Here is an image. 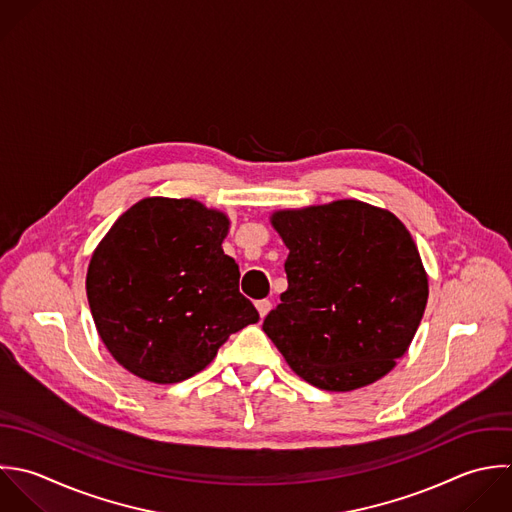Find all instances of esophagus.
Segmentation results:
<instances>
[{"mask_svg":"<svg viewBox=\"0 0 512 512\" xmlns=\"http://www.w3.org/2000/svg\"><path fill=\"white\" fill-rule=\"evenodd\" d=\"M255 307H257V311H259L261 319H265V315L271 311V301H269V299H261V301L255 303Z\"/></svg>","mask_w":512,"mask_h":512,"instance_id":"1","label":"esophagus"}]
</instances>
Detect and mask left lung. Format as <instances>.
Here are the masks:
<instances>
[{"mask_svg":"<svg viewBox=\"0 0 512 512\" xmlns=\"http://www.w3.org/2000/svg\"><path fill=\"white\" fill-rule=\"evenodd\" d=\"M287 291L263 331L307 383L353 391L385 377L409 349L429 283L407 227L389 211L343 199L279 211Z\"/></svg>","mask_w":512,"mask_h":512,"instance_id":"8db88e82","label":"left lung"}]
</instances>
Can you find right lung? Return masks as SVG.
Listing matches in <instances>:
<instances>
[{
  "label": "right lung",
  "instance_id": "add662e5",
  "mask_svg": "<svg viewBox=\"0 0 512 512\" xmlns=\"http://www.w3.org/2000/svg\"><path fill=\"white\" fill-rule=\"evenodd\" d=\"M229 221L193 199L149 197L95 249L87 299L101 341L129 373L159 385L203 371L231 333L257 323L223 253Z\"/></svg>",
  "mask_w": 512,
  "mask_h": 512
}]
</instances>
